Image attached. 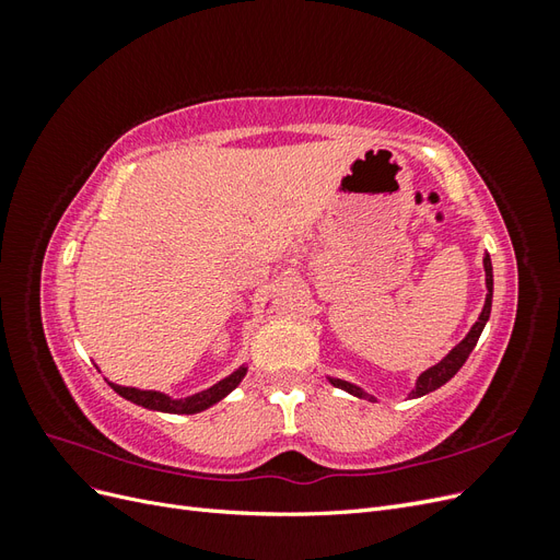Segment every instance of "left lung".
<instances>
[{
	"label": "left lung",
	"instance_id": "8db88e82",
	"mask_svg": "<svg viewBox=\"0 0 560 560\" xmlns=\"http://www.w3.org/2000/svg\"><path fill=\"white\" fill-rule=\"evenodd\" d=\"M483 268H486V290H488V294H486V303H483V311H481V315H479V319H477V325H474V327L469 329V334L446 354V358H444L442 362L430 366L428 371H422L418 383H416V389L411 393V397L428 395V393H432V389L442 387L446 381H451V378L457 374V371H460V366L467 362V358H469V352L474 350V346H477L479 336H481V331H483V327H486V322H488V317H490V306H493V266H490V257H488V254L483 257ZM329 381H331L336 387L346 389V393H350V395H354V397L374 399V397H369V395L364 393V389H360L358 385L346 383V381H338V378H329Z\"/></svg>",
	"mask_w": 560,
	"mask_h": 560
}]
</instances>
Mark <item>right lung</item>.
<instances>
[{"label":"right lung","mask_w":560,"mask_h":560,"mask_svg":"<svg viewBox=\"0 0 560 560\" xmlns=\"http://www.w3.org/2000/svg\"><path fill=\"white\" fill-rule=\"evenodd\" d=\"M247 374V369L241 366L238 371H233L231 376H226L224 381H219L217 385L202 389L198 395H191L186 399H171L163 393H154V389H138V387H124V385H114L109 383L118 395L126 397L132 404H140L144 409H154V411H165V413H198L206 411L208 406L217 404L219 399H224L233 387H238V383L243 381V376Z\"/></svg>","instance_id":"add662e5"}]
</instances>
